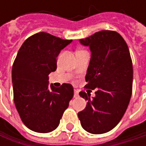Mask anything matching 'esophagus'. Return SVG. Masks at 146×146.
<instances>
[{"mask_svg": "<svg viewBox=\"0 0 146 146\" xmlns=\"http://www.w3.org/2000/svg\"><path fill=\"white\" fill-rule=\"evenodd\" d=\"M78 91L77 90H74V97H78Z\"/></svg>", "mask_w": 146, "mask_h": 146, "instance_id": "1", "label": "esophagus"}]
</instances>
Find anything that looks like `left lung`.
Listing matches in <instances>:
<instances>
[{
  "mask_svg": "<svg viewBox=\"0 0 146 146\" xmlns=\"http://www.w3.org/2000/svg\"><path fill=\"white\" fill-rule=\"evenodd\" d=\"M79 41L91 51L84 87L96 90V96L79 93L88 102L78 116L84 130L104 133L118 124L129 104L133 86L129 50L123 38L111 30L96 32Z\"/></svg>",
  "mask_w": 146,
  "mask_h": 146,
  "instance_id": "8db88e82",
  "label": "left lung"
}]
</instances>
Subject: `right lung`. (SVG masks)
<instances>
[{
    "mask_svg": "<svg viewBox=\"0 0 146 146\" xmlns=\"http://www.w3.org/2000/svg\"><path fill=\"white\" fill-rule=\"evenodd\" d=\"M71 42L40 32L29 37L17 52L12 70L13 99L21 120L32 131L56 129L73 97L70 84L56 88L48 81L60 51Z\"/></svg>",
    "mask_w": 146,
    "mask_h": 146,
    "instance_id": "right-lung-1",
    "label": "right lung"
}]
</instances>
